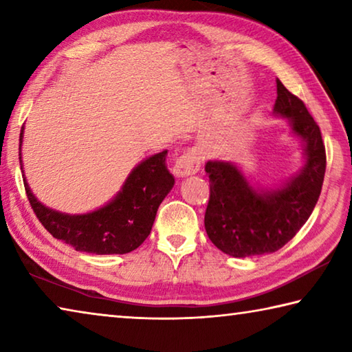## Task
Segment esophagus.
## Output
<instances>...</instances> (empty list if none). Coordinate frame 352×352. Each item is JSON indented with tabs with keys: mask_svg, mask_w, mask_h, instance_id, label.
Masks as SVG:
<instances>
[{
	"mask_svg": "<svg viewBox=\"0 0 352 352\" xmlns=\"http://www.w3.org/2000/svg\"><path fill=\"white\" fill-rule=\"evenodd\" d=\"M200 153L192 148V151H188L186 153L180 155L175 160L174 168H172V172H174L175 177H188L195 174L200 169Z\"/></svg>",
	"mask_w": 352,
	"mask_h": 352,
	"instance_id": "1",
	"label": "esophagus"
}]
</instances>
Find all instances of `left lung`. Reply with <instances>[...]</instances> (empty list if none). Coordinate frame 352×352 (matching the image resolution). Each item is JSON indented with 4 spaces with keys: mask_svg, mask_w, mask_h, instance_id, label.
Masks as SVG:
<instances>
[{
    "mask_svg": "<svg viewBox=\"0 0 352 352\" xmlns=\"http://www.w3.org/2000/svg\"><path fill=\"white\" fill-rule=\"evenodd\" d=\"M273 113L287 118L290 129L302 140L306 163L276 189H256L236 164L208 162L210 201L205 230L211 242L233 258L275 253L307 222L317 205L326 170L321 132L305 102L276 80Z\"/></svg>",
    "mask_w": 352,
    "mask_h": 352,
    "instance_id": "1",
    "label": "left lung"
}]
</instances>
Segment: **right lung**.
I'll return each mask as SVG.
<instances>
[{"mask_svg":"<svg viewBox=\"0 0 352 352\" xmlns=\"http://www.w3.org/2000/svg\"><path fill=\"white\" fill-rule=\"evenodd\" d=\"M25 127L20 133L21 142ZM168 151L155 153L130 172L122 188L105 206L87 214H65L51 210L35 199L23 177L28 200L35 216L50 233L77 252L93 254H124L133 252L151 234L158 206L174 186L166 166ZM23 169V164H21Z\"/></svg>","mask_w":352,"mask_h":352,"instance_id":"obj_1","label":"right lung"}]
</instances>
